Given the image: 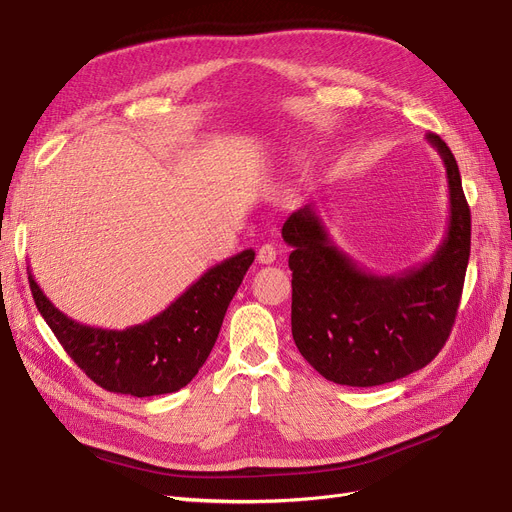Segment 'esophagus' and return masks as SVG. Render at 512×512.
I'll return each mask as SVG.
<instances>
[{
    "instance_id": "1",
    "label": "esophagus",
    "mask_w": 512,
    "mask_h": 512,
    "mask_svg": "<svg viewBox=\"0 0 512 512\" xmlns=\"http://www.w3.org/2000/svg\"><path fill=\"white\" fill-rule=\"evenodd\" d=\"M256 258H258L260 264H271V262H275L277 252H275V248H273L271 243H264V245H260V248H258Z\"/></svg>"
}]
</instances>
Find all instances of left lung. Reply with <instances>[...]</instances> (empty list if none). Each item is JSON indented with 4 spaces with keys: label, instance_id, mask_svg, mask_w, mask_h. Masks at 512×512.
Masks as SVG:
<instances>
[{
    "label": "left lung",
    "instance_id": "8db88e82",
    "mask_svg": "<svg viewBox=\"0 0 512 512\" xmlns=\"http://www.w3.org/2000/svg\"><path fill=\"white\" fill-rule=\"evenodd\" d=\"M445 166L447 231L435 254L401 275H374L342 252L315 206L283 222L292 245V336L336 384L378 386L431 363L452 332L470 256V210L456 157L428 132Z\"/></svg>",
    "mask_w": 512,
    "mask_h": 512
}]
</instances>
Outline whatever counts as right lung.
<instances>
[{
  "mask_svg": "<svg viewBox=\"0 0 512 512\" xmlns=\"http://www.w3.org/2000/svg\"><path fill=\"white\" fill-rule=\"evenodd\" d=\"M256 252L208 269L166 311L126 330L84 325L58 311L29 271L31 294L67 355L111 393L153 397L187 386L214 349L229 304Z\"/></svg>",
  "mask_w": 512,
  "mask_h": 512,
  "instance_id": "obj_1",
  "label": "right lung"
}]
</instances>
